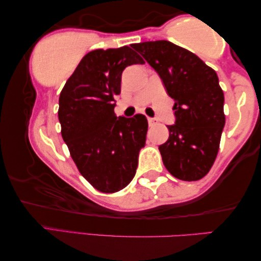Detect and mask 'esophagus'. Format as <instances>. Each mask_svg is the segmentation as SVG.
<instances>
[{
  "instance_id": "34e87169",
  "label": "esophagus",
  "mask_w": 261,
  "mask_h": 261,
  "mask_svg": "<svg viewBox=\"0 0 261 261\" xmlns=\"http://www.w3.org/2000/svg\"><path fill=\"white\" fill-rule=\"evenodd\" d=\"M149 126H155L157 125V119L156 118H148Z\"/></svg>"
}]
</instances>
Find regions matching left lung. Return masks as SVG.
<instances>
[{
    "label": "left lung",
    "mask_w": 261,
    "mask_h": 261,
    "mask_svg": "<svg viewBox=\"0 0 261 261\" xmlns=\"http://www.w3.org/2000/svg\"><path fill=\"white\" fill-rule=\"evenodd\" d=\"M132 47L157 71L174 100L176 123L159 147L166 170L180 180L203 178L214 164L225 123L224 95L215 70L201 59L168 40Z\"/></svg>",
    "instance_id": "left-lung-1"
}]
</instances>
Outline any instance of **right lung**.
<instances>
[{
	"instance_id": "right-lung-1",
	"label": "right lung",
	"mask_w": 261,
	"mask_h": 261,
	"mask_svg": "<svg viewBox=\"0 0 261 261\" xmlns=\"http://www.w3.org/2000/svg\"><path fill=\"white\" fill-rule=\"evenodd\" d=\"M144 61L130 47L95 49L81 60L59 98L61 135L80 173L102 193H114L134 178L148 121L143 114L115 117L121 74Z\"/></svg>"
}]
</instances>
